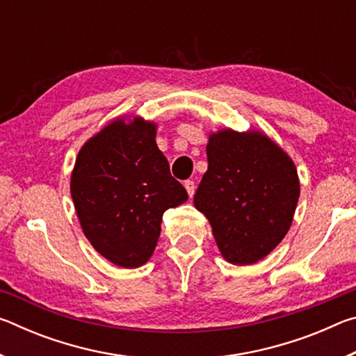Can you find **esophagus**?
I'll return each mask as SVG.
<instances>
[{
  "label": "esophagus",
  "instance_id": "obj_1",
  "mask_svg": "<svg viewBox=\"0 0 356 356\" xmlns=\"http://www.w3.org/2000/svg\"><path fill=\"white\" fill-rule=\"evenodd\" d=\"M184 185H185V188H186V193H188V196H190V197H191L193 195H195L196 185H195V182H193V180H185V182H184Z\"/></svg>",
  "mask_w": 356,
  "mask_h": 356
}]
</instances>
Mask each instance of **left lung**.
Returning <instances> with one entry per match:
<instances>
[{"label": "left lung", "mask_w": 356, "mask_h": 356, "mask_svg": "<svg viewBox=\"0 0 356 356\" xmlns=\"http://www.w3.org/2000/svg\"><path fill=\"white\" fill-rule=\"evenodd\" d=\"M207 161L195 207L207 216L227 262L254 264L292 225L300 196L293 161L259 131L229 129L210 135Z\"/></svg>", "instance_id": "1"}]
</instances>
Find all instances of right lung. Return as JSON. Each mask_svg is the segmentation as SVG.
<instances>
[{
	"mask_svg": "<svg viewBox=\"0 0 356 356\" xmlns=\"http://www.w3.org/2000/svg\"><path fill=\"white\" fill-rule=\"evenodd\" d=\"M155 124L113 120L76 156L70 193L86 238L114 265L149 261L165 210L188 200L155 143Z\"/></svg>",
	"mask_w": 356,
	"mask_h": 356,
	"instance_id": "add662e5",
	"label": "right lung"
}]
</instances>
